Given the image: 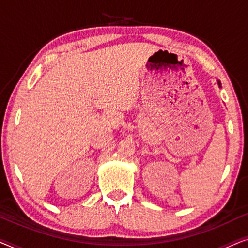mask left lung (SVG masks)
I'll return each instance as SVG.
<instances>
[{"mask_svg":"<svg viewBox=\"0 0 248 248\" xmlns=\"http://www.w3.org/2000/svg\"><path fill=\"white\" fill-rule=\"evenodd\" d=\"M217 82H218V86H219V88H221V82H220L219 80H217Z\"/></svg>","mask_w":248,"mask_h":248,"instance_id":"left-lung-1","label":"left lung"}]
</instances>
